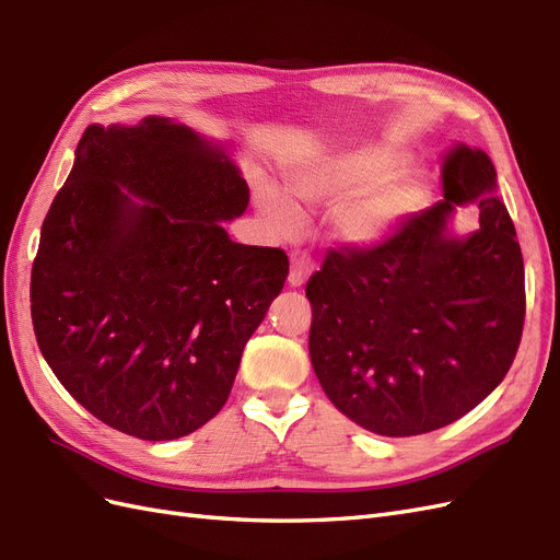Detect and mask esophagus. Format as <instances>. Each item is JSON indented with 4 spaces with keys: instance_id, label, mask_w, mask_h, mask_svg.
I'll list each match as a JSON object with an SVG mask.
<instances>
[{
    "instance_id": "34e87169",
    "label": "esophagus",
    "mask_w": 560,
    "mask_h": 560,
    "mask_svg": "<svg viewBox=\"0 0 560 560\" xmlns=\"http://www.w3.org/2000/svg\"><path fill=\"white\" fill-rule=\"evenodd\" d=\"M311 270H313V264H311V259L306 257V254H294L292 257V270H290V287H301V284H306V280H308V276H311Z\"/></svg>"
}]
</instances>
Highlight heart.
<instances>
[{
    "instance_id": "b5f03b06",
    "label": "heart",
    "mask_w": 560,
    "mask_h": 560,
    "mask_svg": "<svg viewBox=\"0 0 560 560\" xmlns=\"http://www.w3.org/2000/svg\"><path fill=\"white\" fill-rule=\"evenodd\" d=\"M404 151L385 147L348 149L299 167L294 194L308 208L331 210L329 241L369 249L385 243L401 224L425 206L430 179L420 167H397ZM257 202L268 226L290 235L301 224L294 198L273 177L257 179Z\"/></svg>"
}]
</instances>
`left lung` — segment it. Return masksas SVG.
I'll return each instance as SVG.
<instances>
[{"label":"left lung","mask_w":560,"mask_h":560,"mask_svg":"<svg viewBox=\"0 0 560 560\" xmlns=\"http://www.w3.org/2000/svg\"><path fill=\"white\" fill-rule=\"evenodd\" d=\"M444 200L369 252H329L306 284L311 362L338 411L381 436L451 425L502 383L521 343L523 257L483 149L442 159ZM480 208V226L452 229Z\"/></svg>","instance_id":"left-lung-1"}]
</instances>
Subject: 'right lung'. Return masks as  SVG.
<instances>
[{"label": "right lung", "instance_id": "add662e5", "mask_svg": "<svg viewBox=\"0 0 560 560\" xmlns=\"http://www.w3.org/2000/svg\"><path fill=\"white\" fill-rule=\"evenodd\" d=\"M247 202L231 144L175 118L81 135L30 303L46 364L109 428L167 442L222 411L290 273L282 249L229 238Z\"/></svg>", "mask_w": 560, "mask_h": 560}]
</instances>
